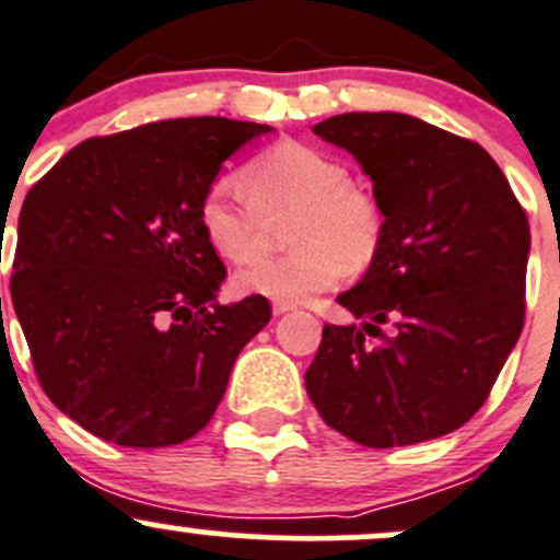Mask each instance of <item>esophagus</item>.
Returning a JSON list of instances; mask_svg holds the SVG:
<instances>
[{"label": "esophagus", "mask_w": 560, "mask_h": 560, "mask_svg": "<svg viewBox=\"0 0 560 560\" xmlns=\"http://www.w3.org/2000/svg\"><path fill=\"white\" fill-rule=\"evenodd\" d=\"M291 310H296V304H293V302H278V299L272 302L275 315H285V312H291Z\"/></svg>", "instance_id": "obj_1"}]
</instances>
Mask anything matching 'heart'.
Masks as SVG:
<instances>
[{"label":"heart","instance_id":"heart-1","mask_svg":"<svg viewBox=\"0 0 560 560\" xmlns=\"http://www.w3.org/2000/svg\"><path fill=\"white\" fill-rule=\"evenodd\" d=\"M202 191L197 219L210 248L248 264L266 247V221L294 210L287 238L294 250L259 259L237 275L245 293L302 302L371 264L384 243L387 213L371 186L354 182L336 154L302 141H278Z\"/></svg>","mask_w":560,"mask_h":560}]
</instances>
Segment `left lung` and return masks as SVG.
<instances>
[{
  "mask_svg": "<svg viewBox=\"0 0 560 560\" xmlns=\"http://www.w3.org/2000/svg\"><path fill=\"white\" fill-rule=\"evenodd\" d=\"M312 130L363 165L387 232L339 296L363 328H323L306 395L360 446L448 435L489 398L523 330L526 210L480 143L408 114L350 112Z\"/></svg>",
  "mask_w": 560,
  "mask_h": 560,
  "instance_id": "obj_1",
  "label": "left lung"
}]
</instances>
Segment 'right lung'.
Masks as SVG:
<instances>
[{
    "mask_svg": "<svg viewBox=\"0 0 560 560\" xmlns=\"http://www.w3.org/2000/svg\"><path fill=\"white\" fill-rule=\"evenodd\" d=\"M269 125L149 122L63 154L23 200L15 315L45 395L117 446L189 441L213 417L264 296L219 304L226 278L197 208L221 162Z\"/></svg>",
    "mask_w": 560,
    "mask_h": 560,
    "instance_id": "1",
    "label": "right lung"
}]
</instances>
